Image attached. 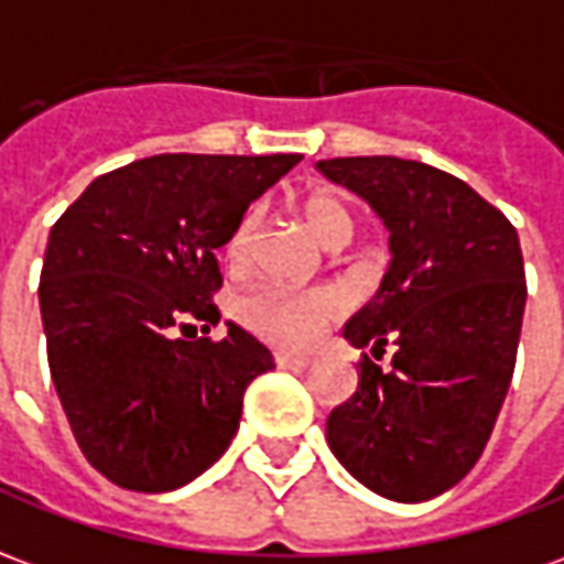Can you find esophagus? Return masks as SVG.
Wrapping results in <instances>:
<instances>
[{
    "label": "esophagus",
    "mask_w": 564,
    "mask_h": 564,
    "mask_svg": "<svg viewBox=\"0 0 564 564\" xmlns=\"http://www.w3.org/2000/svg\"><path fill=\"white\" fill-rule=\"evenodd\" d=\"M274 364L281 366V369H305V366H311V357L290 354V350H278V354H274Z\"/></svg>",
    "instance_id": "obj_1"
}]
</instances>
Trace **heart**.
<instances>
[{
  "label": "heart",
  "instance_id": "b5f03b06",
  "mask_svg": "<svg viewBox=\"0 0 564 564\" xmlns=\"http://www.w3.org/2000/svg\"><path fill=\"white\" fill-rule=\"evenodd\" d=\"M299 216L326 247H341L354 231L348 207L333 192H323V188L302 198ZM253 231V214H243L231 226L226 243H223V256H226L228 265L241 269L250 259ZM235 311H238V321L259 338H265L271 345H281V348L299 350L314 345L323 333V326L341 314V295L329 286L286 290V286H271L269 283V286H256L253 293L243 295Z\"/></svg>",
  "mask_w": 564,
  "mask_h": 564
}]
</instances>
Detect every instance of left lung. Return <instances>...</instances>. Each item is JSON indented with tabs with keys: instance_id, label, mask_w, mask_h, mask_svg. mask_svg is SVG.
Wrapping results in <instances>:
<instances>
[{
	"instance_id": "obj_1",
	"label": "left lung",
	"mask_w": 564,
	"mask_h": 564,
	"mask_svg": "<svg viewBox=\"0 0 564 564\" xmlns=\"http://www.w3.org/2000/svg\"><path fill=\"white\" fill-rule=\"evenodd\" d=\"M372 204L391 231V269L345 326L360 384L326 419L350 476L391 501H427L470 474L510 388L525 311L513 223L464 180L421 161L357 155L317 164Z\"/></svg>"
}]
</instances>
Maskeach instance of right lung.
<instances>
[{"mask_svg": "<svg viewBox=\"0 0 564 564\" xmlns=\"http://www.w3.org/2000/svg\"><path fill=\"white\" fill-rule=\"evenodd\" d=\"M293 164L152 155L97 176L51 228L39 281L51 378L82 455L109 482L186 486L238 433L243 391L274 357L235 323L210 338L216 247ZM192 319L204 337L185 336Z\"/></svg>", "mask_w": 564, "mask_h": 564, "instance_id": "right-lung-1", "label": "right lung"}]
</instances>
